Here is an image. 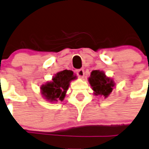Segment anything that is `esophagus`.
I'll return each instance as SVG.
<instances>
[{
	"instance_id": "34e87169",
	"label": "esophagus",
	"mask_w": 149,
	"mask_h": 149,
	"mask_svg": "<svg viewBox=\"0 0 149 149\" xmlns=\"http://www.w3.org/2000/svg\"><path fill=\"white\" fill-rule=\"evenodd\" d=\"M77 74L79 78L83 79V77H84V75H85V72H84L83 70L80 69V70H78L77 71Z\"/></svg>"
}]
</instances>
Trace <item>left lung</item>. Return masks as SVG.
<instances>
[{
  "label": "left lung",
  "instance_id": "8db88e82",
  "mask_svg": "<svg viewBox=\"0 0 149 149\" xmlns=\"http://www.w3.org/2000/svg\"><path fill=\"white\" fill-rule=\"evenodd\" d=\"M93 95L106 99L109 96L116 87V82L111 77H107L105 72L101 70H93L88 78Z\"/></svg>",
  "mask_w": 149,
  "mask_h": 149
}]
</instances>
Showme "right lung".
Wrapping results in <instances>:
<instances>
[{
  "instance_id": "obj_1",
  "label": "right lung",
  "mask_w": 149,
  "mask_h": 149,
  "mask_svg": "<svg viewBox=\"0 0 149 149\" xmlns=\"http://www.w3.org/2000/svg\"><path fill=\"white\" fill-rule=\"evenodd\" d=\"M77 77L72 70L58 72L54 75L50 81L41 85L40 94L42 97L51 103H56L63 101L66 97L71 81L77 79Z\"/></svg>"
}]
</instances>
